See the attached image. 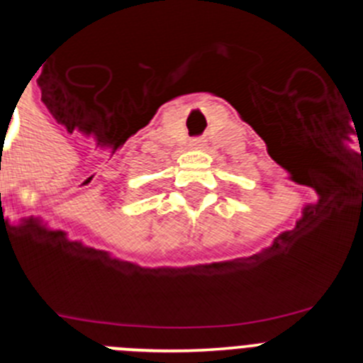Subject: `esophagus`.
I'll list each match as a JSON object with an SVG mask.
<instances>
[{
	"mask_svg": "<svg viewBox=\"0 0 363 363\" xmlns=\"http://www.w3.org/2000/svg\"><path fill=\"white\" fill-rule=\"evenodd\" d=\"M191 145L194 147V149H198V147H201V145H203V140H198V138H196V140H192V142H191Z\"/></svg>",
	"mask_w": 363,
	"mask_h": 363,
	"instance_id": "1",
	"label": "esophagus"
}]
</instances>
